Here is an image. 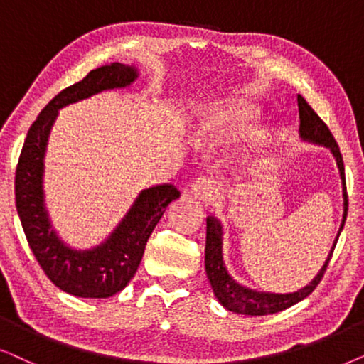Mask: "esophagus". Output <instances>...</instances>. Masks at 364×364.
<instances>
[{
    "label": "esophagus",
    "mask_w": 364,
    "mask_h": 364,
    "mask_svg": "<svg viewBox=\"0 0 364 364\" xmlns=\"http://www.w3.org/2000/svg\"><path fill=\"white\" fill-rule=\"evenodd\" d=\"M190 193L200 200H211L216 195V183L211 178H196L190 185Z\"/></svg>",
    "instance_id": "34e87169"
}]
</instances>
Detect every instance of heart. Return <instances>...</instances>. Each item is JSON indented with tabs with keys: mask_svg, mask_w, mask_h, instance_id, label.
I'll use <instances>...</instances> for the list:
<instances>
[{
	"mask_svg": "<svg viewBox=\"0 0 364 364\" xmlns=\"http://www.w3.org/2000/svg\"><path fill=\"white\" fill-rule=\"evenodd\" d=\"M246 119V116L243 111L235 109L231 113H228L213 123V126H210V132L215 138H223V136H230V134H235L243 124V121Z\"/></svg>",
	"mask_w": 364,
	"mask_h": 364,
	"instance_id": "1",
	"label": "heart"
}]
</instances>
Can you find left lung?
Segmentation results:
<instances>
[{
  "instance_id": "1",
  "label": "left lung",
  "mask_w": 364,
  "mask_h": 364,
  "mask_svg": "<svg viewBox=\"0 0 364 364\" xmlns=\"http://www.w3.org/2000/svg\"><path fill=\"white\" fill-rule=\"evenodd\" d=\"M298 109H299V134L306 141H313L318 144H323L331 149L333 156L336 158V164L340 168V176L343 181V200H345V211H343V221L338 231L336 240L329 251L328 259L324 261L323 268L319 269V273L314 276L311 283L299 289V291L288 293V294H276V293H259L255 289H250L246 287H241L240 283H236L231 278V274L228 273L225 261H223V230L221 223L216 220L215 216L206 218V250H205V266H206V274L210 279L213 291L223 306L230 309L232 313L240 314H250V316H264V314H273L278 311H283L293 304H296L309 296L314 291V288L318 287L319 281L323 279L324 271L328 268L329 259H331L334 246L340 238V232L345 226L346 215H348V193H346V179H345V164H343V156L338 146L336 139L333 138L331 132L326 126V123L319 118L311 106L308 105V101L303 98L301 95H298Z\"/></svg>"
}]
</instances>
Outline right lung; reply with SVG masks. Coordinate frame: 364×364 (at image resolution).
<instances>
[{
	"instance_id": "obj_1",
	"label": "right lung",
	"mask_w": 364,
	"mask_h": 364,
	"mask_svg": "<svg viewBox=\"0 0 364 364\" xmlns=\"http://www.w3.org/2000/svg\"><path fill=\"white\" fill-rule=\"evenodd\" d=\"M138 77L133 66L111 63L90 71L80 83L58 93L31 124L19 154L14 195L28 245L58 288L80 298H109L132 281L144 246L166 206L179 198L174 185L143 190L109 238L93 250H73L58 238L43 201V159L58 109L100 91L124 88Z\"/></svg>"
}]
</instances>
